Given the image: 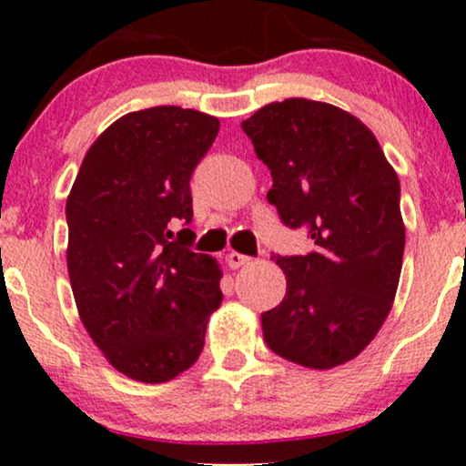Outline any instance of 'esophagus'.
Returning <instances> with one entry per match:
<instances>
[{
	"instance_id": "esophagus-1",
	"label": "esophagus",
	"mask_w": 466,
	"mask_h": 466,
	"mask_svg": "<svg viewBox=\"0 0 466 466\" xmlns=\"http://www.w3.org/2000/svg\"><path fill=\"white\" fill-rule=\"evenodd\" d=\"M226 260H228V265L232 267V269H238V267H245V265H249V256H245V254H238V251H229V254L226 256Z\"/></svg>"
}]
</instances>
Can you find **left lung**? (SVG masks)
Instances as JSON below:
<instances>
[{
    "mask_svg": "<svg viewBox=\"0 0 466 466\" xmlns=\"http://www.w3.org/2000/svg\"><path fill=\"white\" fill-rule=\"evenodd\" d=\"M240 127L271 170L267 199L315 243L304 256H274L287 293L263 313L267 346L304 368L341 366L374 339L397 296L405 248L397 170L360 117L329 103L287 98Z\"/></svg>",
    "mask_w": 466,
    "mask_h": 466,
    "instance_id": "1",
    "label": "left lung"
}]
</instances>
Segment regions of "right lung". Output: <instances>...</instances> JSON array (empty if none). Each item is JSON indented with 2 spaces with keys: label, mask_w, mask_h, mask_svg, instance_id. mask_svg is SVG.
<instances>
[{
  "label": "right lung",
  "mask_w": 466,
  "mask_h": 466,
  "mask_svg": "<svg viewBox=\"0 0 466 466\" xmlns=\"http://www.w3.org/2000/svg\"><path fill=\"white\" fill-rule=\"evenodd\" d=\"M218 117L151 106L96 137L69 190L67 271L80 322L133 381L166 383L199 360L221 307V265L188 249L190 177Z\"/></svg>",
  "instance_id": "right-lung-1"
}]
</instances>
